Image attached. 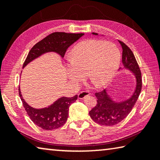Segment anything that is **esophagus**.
<instances>
[{
	"instance_id": "34e87169",
	"label": "esophagus",
	"mask_w": 160,
	"mask_h": 160,
	"mask_svg": "<svg viewBox=\"0 0 160 160\" xmlns=\"http://www.w3.org/2000/svg\"><path fill=\"white\" fill-rule=\"evenodd\" d=\"M90 92L89 91H81V92L78 94V98L79 99H83L85 98L86 96L90 95Z\"/></svg>"
}]
</instances>
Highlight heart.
<instances>
[{
  "label": "heart",
  "mask_w": 160,
  "mask_h": 160,
  "mask_svg": "<svg viewBox=\"0 0 160 160\" xmlns=\"http://www.w3.org/2000/svg\"><path fill=\"white\" fill-rule=\"evenodd\" d=\"M68 77L78 84L86 75L97 87L105 85L115 74L120 61V50L111 42L89 39L78 43L70 52Z\"/></svg>",
  "instance_id": "obj_1"
}]
</instances>
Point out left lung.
Masks as SVG:
<instances>
[{"instance_id":"8db88e82","label":"left lung","mask_w":160,"mask_h":160,"mask_svg":"<svg viewBox=\"0 0 160 160\" xmlns=\"http://www.w3.org/2000/svg\"><path fill=\"white\" fill-rule=\"evenodd\" d=\"M93 34L98 35L95 32H93ZM118 41L122 48V59L124 66L135 75L137 85L132 96L126 101L119 103L115 102L111 100L108 95L106 90L95 93V95L98 99L97 104L90 111L89 114L94 122L101 125H115L127 118L138 100L142 85L141 71L132 51L122 41Z\"/></svg>"}]
</instances>
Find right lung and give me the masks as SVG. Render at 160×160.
Returning <instances> with one entry per match:
<instances>
[{
	"instance_id": "1",
	"label": "right lung",
	"mask_w": 160,
	"mask_h": 160,
	"mask_svg": "<svg viewBox=\"0 0 160 160\" xmlns=\"http://www.w3.org/2000/svg\"><path fill=\"white\" fill-rule=\"evenodd\" d=\"M84 33H68L64 32H55L48 35L37 42L28 52L22 65L24 68L35 58L47 52H56L63 58L68 47L82 37ZM19 95L25 111L35 125L45 130H55L66 122L68 110L71 104L78 99V95L72 98L62 97L47 108H32L25 102L18 88Z\"/></svg>"
}]
</instances>
